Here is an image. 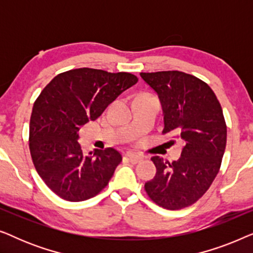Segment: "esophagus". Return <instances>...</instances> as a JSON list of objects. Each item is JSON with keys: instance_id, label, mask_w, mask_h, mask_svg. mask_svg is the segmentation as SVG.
I'll list each match as a JSON object with an SVG mask.
<instances>
[{"instance_id": "obj_1", "label": "esophagus", "mask_w": 253, "mask_h": 253, "mask_svg": "<svg viewBox=\"0 0 253 253\" xmlns=\"http://www.w3.org/2000/svg\"><path fill=\"white\" fill-rule=\"evenodd\" d=\"M127 159H129V161L133 165L139 164V162L143 161V158H141L140 155H137V154H127Z\"/></svg>"}]
</instances>
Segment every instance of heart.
<instances>
[{"mask_svg":"<svg viewBox=\"0 0 253 253\" xmlns=\"http://www.w3.org/2000/svg\"><path fill=\"white\" fill-rule=\"evenodd\" d=\"M141 95H148V94H146V93H141ZM148 96H151V95H148Z\"/></svg>","mask_w":253,"mask_h":253,"instance_id":"obj_1","label":"heart"}]
</instances>
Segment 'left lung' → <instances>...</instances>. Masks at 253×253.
Segmentation results:
<instances>
[{"instance_id": "1", "label": "left lung", "mask_w": 253, "mask_h": 253, "mask_svg": "<svg viewBox=\"0 0 253 253\" xmlns=\"http://www.w3.org/2000/svg\"><path fill=\"white\" fill-rule=\"evenodd\" d=\"M158 93L164 112L162 133L174 134L182 153L178 160L151 159L157 167L145 191L167 210H181L202 198L220 170L226 150L227 126L222 108L212 88L195 76L182 71L140 72Z\"/></svg>"}]
</instances>
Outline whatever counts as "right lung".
I'll return each mask as SVG.
<instances>
[{
	"label": "right lung",
	"mask_w": 253,
	"mask_h": 253,
	"mask_svg": "<svg viewBox=\"0 0 253 253\" xmlns=\"http://www.w3.org/2000/svg\"><path fill=\"white\" fill-rule=\"evenodd\" d=\"M129 72L79 68L57 75L33 105L29 146L38 174L55 195L83 202L108 184L122 155L112 147L84 154L79 130L136 84Z\"/></svg>",
	"instance_id": "obj_1"
}]
</instances>
